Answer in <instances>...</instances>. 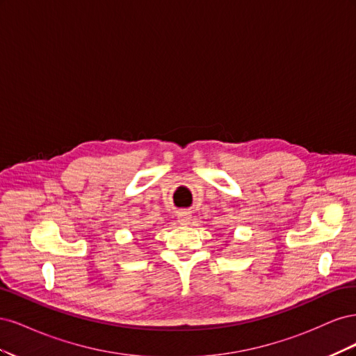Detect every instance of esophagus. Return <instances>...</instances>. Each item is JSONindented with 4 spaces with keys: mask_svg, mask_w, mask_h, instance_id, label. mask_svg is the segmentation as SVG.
Wrapping results in <instances>:
<instances>
[{
    "mask_svg": "<svg viewBox=\"0 0 356 356\" xmlns=\"http://www.w3.org/2000/svg\"><path fill=\"white\" fill-rule=\"evenodd\" d=\"M177 217H178V222H179V224L187 225V224H190V221H191V212H188V211H179V212L177 213Z\"/></svg>",
    "mask_w": 356,
    "mask_h": 356,
    "instance_id": "obj_1",
    "label": "esophagus"
}]
</instances>
